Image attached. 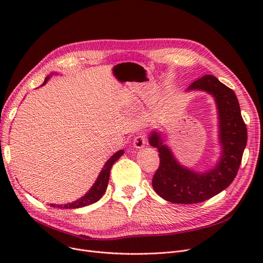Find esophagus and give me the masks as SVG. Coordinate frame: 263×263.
<instances>
[{
  "label": "esophagus",
  "mask_w": 263,
  "mask_h": 263,
  "mask_svg": "<svg viewBox=\"0 0 263 263\" xmlns=\"http://www.w3.org/2000/svg\"><path fill=\"white\" fill-rule=\"evenodd\" d=\"M147 144V137L144 133H139L134 136L133 140V146L137 149H141L143 147H145Z\"/></svg>",
  "instance_id": "1"
}]
</instances>
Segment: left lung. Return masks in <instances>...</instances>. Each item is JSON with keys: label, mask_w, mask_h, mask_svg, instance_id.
Wrapping results in <instances>:
<instances>
[{"label": "left lung", "mask_w": 263, "mask_h": 263, "mask_svg": "<svg viewBox=\"0 0 263 263\" xmlns=\"http://www.w3.org/2000/svg\"><path fill=\"white\" fill-rule=\"evenodd\" d=\"M210 93L218 115L220 157L215 166L204 173L192 171L177 161L160 132L153 131L149 144L158 148L160 165L153 178L157 194L173 203H197L209 199L228 187L236 178L247 142V130L240 104L232 89L215 77L206 74L193 82L186 91Z\"/></svg>", "instance_id": "obj_1"}]
</instances>
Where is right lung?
I'll list each match as a JSON object with an SVG mask.
<instances>
[{
    "label": "right lung",
    "mask_w": 263,
    "mask_h": 263,
    "mask_svg": "<svg viewBox=\"0 0 263 263\" xmlns=\"http://www.w3.org/2000/svg\"><path fill=\"white\" fill-rule=\"evenodd\" d=\"M52 74H55L54 72L51 73L50 76H48L44 82V84L41 86H44L46 83L48 82V80L50 79V77ZM124 151L121 149L119 151H117L116 154H114L112 157H110L106 163L104 164L103 168L101 170L98 178L95 181L93 185L90 187V190L86 193L84 196H82L81 198L77 199L73 202H69V203H65V204H54V203H50L51 206H54V208H60V209H77V208H82V206H86L89 205L91 203H95L98 201L104 194V192L107 187V183H108V179H109V172L110 168H112L113 164L123 155Z\"/></svg>",
    "instance_id": "add662e5"
}]
</instances>
